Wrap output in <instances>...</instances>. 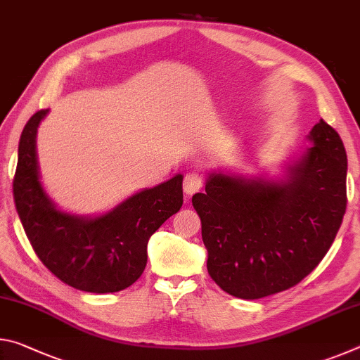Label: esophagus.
Returning a JSON list of instances; mask_svg holds the SVG:
<instances>
[{"label": "esophagus", "mask_w": 360, "mask_h": 360, "mask_svg": "<svg viewBox=\"0 0 360 360\" xmlns=\"http://www.w3.org/2000/svg\"><path fill=\"white\" fill-rule=\"evenodd\" d=\"M205 178L203 174H200L198 172H191L184 176V192L187 195H193L195 192L202 191Z\"/></svg>", "instance_id": "esophagus-1"}]
</instances>
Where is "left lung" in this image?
<instances>
[{
    "instance_id": "obj_1",
    "label": "left lung",
    "mask_w": 360,
    "mask_h": 360,
    "mask_svg": "<svg viewBox=\"0 0 360 360\" xmlns=\"http://www.w3.org/2000/svg\"><path fill=\"white\" fill-rule=\"evenodd\" d=\"M308 139L284 179L212 172L192 197L208 273L227 294L255 300L294 288L330 249L346 211L348 158L322 119Z\"/></svg>"
}]
</instances>
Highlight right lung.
Instances as JSON below:
<instances>
[{
    "label": "right lung",
    "mask_w": 360,
    "mask_h": 360,
    "mask_svg": "<svg viewBox=\"0 0 360 360\" xmlns=\"http://www.w3.org/2000/svg\"><path fill=\"white\" fill-rule=\"evenodd\" d=\"M47 109L27 122L12 182L14 202L34 252L71 288L109 294L130 288L148 264V243L181 210L182 174L131 195L106 214L84 217L60 211L39 181L36 131Z\"/></svg>",
    "instance_id": "1"
}]
</instances>
